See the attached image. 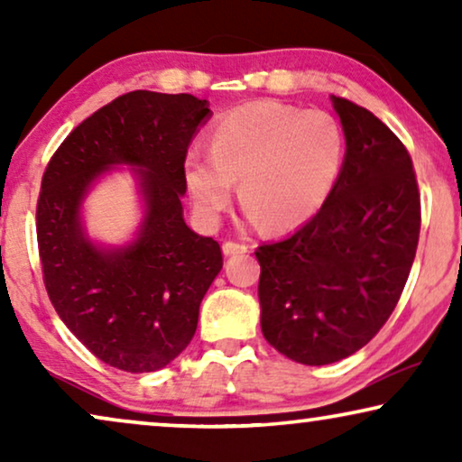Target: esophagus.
I'll return each mask as SVG.
<instances>
[{
	"mask_svg": "<svg viewBox=\"0 0 462 462\" xmlns=\"http://www.w3.org/2000/svg\"><path fill=\"white\" fill-rule=\"evenodd\" d=\"M250 245L244 242H225L223 244V252L225 256H233V254H245Z\"/></svg>",
	"mask_w": 462,
	"mask_h": 462,
	"instance_id": "obj_1",
	"label": "esophagus"
}]
</instances>
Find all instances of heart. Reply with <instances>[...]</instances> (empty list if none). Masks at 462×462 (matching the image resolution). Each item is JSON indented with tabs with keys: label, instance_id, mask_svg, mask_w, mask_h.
Returning <instances> with one entry per match:
<instances>
[{
	"label": "heart",
	"instance_id": "1",
	"mask_svg": "<svg viewBox=\"0 0 462 462\" xmlns=\"http://www.w3.org/2000/svg\"><path fill=\"white\" fill-rule=\"evenodd\" d=\"M345 163V132L326 111L254 103L220 117L210 153L191 149L182 174L195 212L217 223L239 198L269 231L305 225L330 198Z\"/></svg>",
	"mask_w": 462,
	"mask_h": 462
}]
</instances>
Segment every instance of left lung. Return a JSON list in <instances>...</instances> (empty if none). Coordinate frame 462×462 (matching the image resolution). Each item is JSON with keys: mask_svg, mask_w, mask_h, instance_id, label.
I'll list each match as a JSON object with an SVG mask.
<instances>
[{"mask_svg": "<svg viewBox=\"0 0 462 462\" xmlns=\"http://www.w3.org/2000/svg\"><path fill=\"white\" fill-rule=\"evenodd\" d=\"M346 151L330 198L282 242L256 248L263 337L292 362L326 365L368 345L393 313L420 233L403 143L368 109L332 97Z\"/></svg>", "mask_w": 462, "mask_h": 462, "instance_id": "8db88e82", "label": "left lung"}]
</instances>
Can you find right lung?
Here are the masks:
<instances>
[{"mask_svg":"<svg viewBox=\"0 0 462 462\" xmlns=\"http://www.w3.org/2000/svg\"><path fill=\"white\" fill-rule=\"evenodd\" d=\"M208 116V100L191 94H122L84 119L43 172L37 245L48 296L75 338L117 370L155 372L180 356L223 269L218 242L189 229L180 204L189 143ZM117 162L137 168L145 220L134 243L105 251L87 239L79 208Z\"/></svg>","mask_w":462,"mask_h":462,"instance_id":"1","label":"right lung"}]
</instances>
